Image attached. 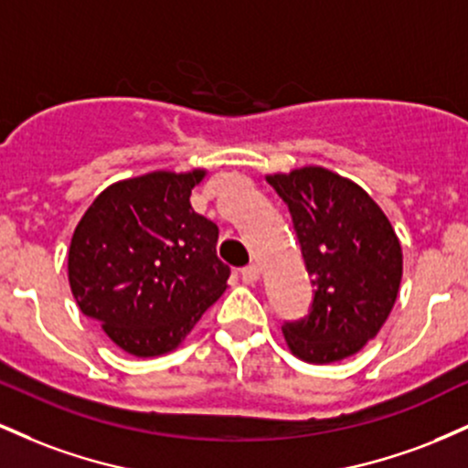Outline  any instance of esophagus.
Segmentation results:
<instances>
[{"label": "esophagus", "instance_id": "esophagus-1", "mask_svg": "<svg viewBox=\"0 0 468 468\" xmlns=\"http://www.w3.org/2000/svg\"><path fill=\"white\" fill-rule=\"evenodd\" d=\"M239 275H241V282H244V283H255L257 279H260V266H257V264L244 266L239 271Z\"/></svg>", "mask_w": 468, "mask_h": 468}]
</instances>
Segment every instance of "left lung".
Instances as JSON below:
<instances>
[{"label": "left lung", "mask_w": 468, "mask_h": 468, "mask_svg": "<svg viewBox=\"0 0 468 468\" xmlns=\"http://www.w3.org/2000/svg\"><path fill=\"white\" fill-rule=\"evenodd\" d=\"M292 218L313 277L308 314L283 321L288 347L310 363H335L378 335L402 277L400 241L378 204L354 182L305 166L271 176Z\"/></svg>", "instance_id": "obj_1"}]
</instances>
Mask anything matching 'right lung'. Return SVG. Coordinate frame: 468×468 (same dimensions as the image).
Returning <instances> with one entry per match:
<instances>
[{"mask_svg": "<svg viewBox=\"0 0 468 468\" xmlns=\"http://www.w3.org/2000/svg\"><path fill=\"white\" fill-rule=\"evenodd\" d=\"M202 178L158 171L116 182L72 235L68 275L80 313L133 356L174 350L227 290L218 227L189 202Z\"/></svg>", "mask_w": 468, "mask_h": 468, "instance_id": "obj_1", "label": "right lung"}]
</instances>
